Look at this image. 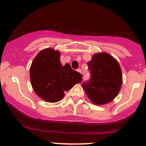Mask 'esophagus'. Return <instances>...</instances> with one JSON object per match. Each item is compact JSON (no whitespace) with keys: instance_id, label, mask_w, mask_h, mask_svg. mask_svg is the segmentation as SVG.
I'll return each instance as SVG.
<instances>
[{"instance_id":"34e87169","label":"esophagus","mask_w":146,"mask_h":146,"mask_svg":"<svg viewBox=\"0 0 146 146\" xmlns=\"http://www.w3.org/2000/svg\"><path fill=\"white\" fill-rule=\"evenodd\" d=\"M77 71V72H79V73H80L81 74H82V70H81L80 69H78Z\"/></svg>"}]
</instances>
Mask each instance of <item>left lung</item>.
Here are the masks:
<instances>
[{
    "label": "left lung",
    "instance_id": "1",
    "mask_svg": "<svg viewBox=\"0 0 146 146\" xmlns=\"http://www.w3.org/2000/svg\"><path fill=\"white\" fill-rule=\"evenodd\" d=\"M91 78L82 87L88 99L98 105L108 104L116 97L123 82L121 66L115 58L107 52L93 55L87 63Z\"/></svg>",
    "mask_w": 146,
    "mask_h": 146
}]
</instances>
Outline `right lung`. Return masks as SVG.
Segmentation results:
<instances>
[{"mask_svg": "<svg viewBox=\"0 0 146 146\" xmlns=\"http://www.w3.org/2000/svg\"><path fill=\"white\" fill-rule=\"evenodd\" d=\"M60 52L52 48L41 50L34 58L30 68L31 83L33 91L47 102H57L82 81V75L72 69L69 64L62 66Z\"/></svg>", "mask_w": 146, "mask_h": 146, "instance_id": "obj_1", "label": "right lung"}]
</instances>
